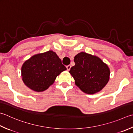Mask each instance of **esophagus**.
Here are the masks:
<instances>
[{
	"label": "esophagus",
	"instance_id": "obj_1",
	"mask_svg": "<svg viewBox=\"0 0 133 133\" xmlns=\"http://www.w3.org/2000/svg\"><path fill=\"white\" fill-rule=\"evenodd\" d=\"M71 66L70 65H67V66H66V68H67V70H68V71H69V70H70V69H71Z\"/></svg>",
	"mask_w": 133,
	"mask_h": 133
}]
</instances>
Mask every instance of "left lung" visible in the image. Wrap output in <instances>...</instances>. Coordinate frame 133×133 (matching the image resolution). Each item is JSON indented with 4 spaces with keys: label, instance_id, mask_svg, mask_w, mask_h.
<instances>
[{
    "label": "left lung",
    "instance_id": "8db88e82",
    "mask_svg": "<svg viewBox=\"0 0 133 133\" xmlns=\"http://www.w3.org/2000/svg\"><path fill=\"white\" fill-rule=\"evenodd\" d=\"M74 61L75 66L69 72L73 77L75 85L82 92L94 94L108 83L110 69L99 58L82 52L75 56Z\"/></svg>",
    "mask_w": 133,
    "mask_h": 133
}]
</instances>
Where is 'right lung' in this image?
<instances>
[{
  "instance_id": "add662e5",
  "label": "right lung",
  "mask_w": 133,
  "mask_h": 133,
  "mask_svg": "<svg viewBox=\"0 0 133 133\" xmlns=\"http://www.w3.org/2000/svg\"><path fill=\"white\" fill-rule=\"evenodd\" d=\"M66 69L56 54L49 51L35 55L23 64L22 80L30 89L43 92L53 84L56 77Z\"/></svg>"
}]
</instances>
